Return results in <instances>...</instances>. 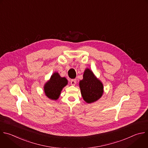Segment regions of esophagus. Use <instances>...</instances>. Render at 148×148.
I'll return each instance as SVG.
<instances>
[{"label":"esophagus","mask_w":148,"mask_h":148,"mask_svg":"<svg viewBox=\"0 0 148 148\" xmlns=\"http://www.w3.org/2000/svg\"><path fill=\"white\" fill-rule=\"evenodd\" d=\"M70 82H71V84L73 85H75L76 82H77V80L75 79H73L70 81Z\"/></svg>","instance_id":"34e87169"}]
</instances>
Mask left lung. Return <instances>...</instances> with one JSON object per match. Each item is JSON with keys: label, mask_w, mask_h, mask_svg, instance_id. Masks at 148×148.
Here are the masks:
<instances>
[{"label": "left lung", "mask_w": 148, "mask_h": 148, "mask_svg": "<svg viewBox=\"0 0 148 148\" xmlns=\"http://www.w3.org/2000/svg\"><path fill=\"white\" fill-rule=\"evenodd\" d=\"M79 87L84 100L88 103L97 101L103 92L102 83L88 69L84 71L83 79L79 82Z\"/></svg>", "instance_id": "obj_1"}]
</instances>
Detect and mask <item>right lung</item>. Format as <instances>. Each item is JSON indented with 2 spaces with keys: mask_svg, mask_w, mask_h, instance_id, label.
I'll use <instances>...</instances> for the list:
<instances>
[{
  "mask_svg": "<svg viewBox=\"0 0 148 148\" xmlns=\"http://www.w3.org/2000/svg\"><path fill=\"white\" fill-rule=\"evenodd\" d=\"M67 84V80L64 77H61L58 73H55L50 80L46 82L44 86L46 95L52 100H57L64 86Z\"/></svg>",
  "mask_w": 148,
  "mask_h": 148,
  "instance_id": "right-lung-1",
  "label": "right lung"
}]
</instances>
